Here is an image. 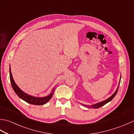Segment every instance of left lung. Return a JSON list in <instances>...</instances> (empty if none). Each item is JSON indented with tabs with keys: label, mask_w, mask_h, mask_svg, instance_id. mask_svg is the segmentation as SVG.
Returning a JSON list of instances; mask_svg holds the SVG:
<instances>
[{
	"label": "left lung",
	"mask_w": 134,
	"mask_h": 134,
	"mask_svg": "<svg viewBox=\"0 0 134 134\" xmlns=\"http://www.w3.org/2000/svg\"><path fill=\"white\" fill-rule=\"evenodd\" d=\"M120 79H121V76H120ZM120 82H119V84H120ZM119 84L118 85L117 89H116V90L115 91V92L113 93V94L110 97L107 98V99H105V100H104L103 101H101L100 102H98V103H97L96 104L92 105H84V104H82V105H83V106H85V107H86V108H94V109H97V108H100V107H101L102 106H104V105H105L106 104H107L108 102H109V101H110L113 98L115 97V96L116 95V94H117V93H118V90H119V85H120Z\"/></svg>",
	"instance_id": "1"
}]
</instances>
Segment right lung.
Segmentation results:
<instances>
[{
	"label": "right lung",
	"mask_w": 134,
	"mask_h": 134,
	"mask_svg": "<svg viewBox=\"0 0 134 134\" xmlns=\"http://www.w3.org/2000/svg\"><path fill=\"white\" fill-rule=\"evenodd\" d=\"M10 78L11 86H12L14 92L20 98L23 99L24 101H26V102L30 104L36 105H42L45 104H46L48 101H49L51 98L53 94V92L55 91V88L52 89V92L49 94V95L44 97H34L30 96L29 94L25 93L21 89H20L19 87L17 86L16 84L15 83L14 79L13 78L12 74H11L10 65Z\"/></svg>",
	"instance_id": "right-lung-1"
}]
</instances>
